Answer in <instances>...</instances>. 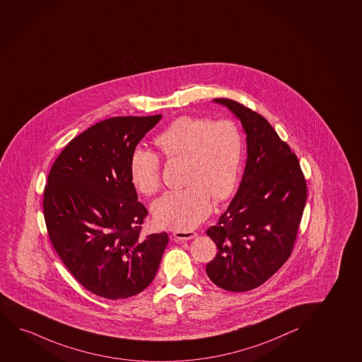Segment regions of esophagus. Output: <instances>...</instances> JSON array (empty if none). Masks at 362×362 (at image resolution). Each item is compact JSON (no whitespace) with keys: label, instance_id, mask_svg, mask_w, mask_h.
I'll return each mask as SVG.
<instances>
[{"label":"esophagus","instance_id":"esophagus-1","mask_svg":"<svg viewBox=\"0 0 362 362\" xmlns=\"http://www.w3.org/2000/svg\"><path fill=\"white\" fill-rule=\"evenodd\" d=\"M174 236L180 241H186V240H192L196 238L197 233L192 230H177V231H175Z\"/></svg>","mask_w":362,"mask_h":362}]
</instances>
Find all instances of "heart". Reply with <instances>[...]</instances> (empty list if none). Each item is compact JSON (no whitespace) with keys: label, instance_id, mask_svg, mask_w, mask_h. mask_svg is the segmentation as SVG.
Listing matches in <instances>:
<instances>
[{"label":"heart","instance_id":"heart-1","mask_svg":"<svg viewBox=\"0 0 362 362\" xmlns=\"http://www.w3.org/2000/svg\"><path fill=\"white\" fill-rule=\"evenodd\" d=\"M168 160H185L188 187L165 193L151 211L163 228L191 230L211 214V197L224 201L238 185L245 142L230 119L182 116L156 138ZM161 163L156 153L136 148L129 160V179L138 192L151 196L160 188Z\"/></svg>","mask_w":362,"mask_h":362}]
</instances>
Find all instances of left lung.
Listing matches in <instances>:
<instances>
[{"label": "left lung", "instance_id": "obj_1", "mask_svg": "<svg viewBox=\"0 0 362 362\" xmlns=\"http://www.w3.org/2000/svg\"><path fill=\"white\" fill-rule=\"evenodd\" d=\"M214 101L241 121L247 160L236 196L206 230L218 253L206 270L219 288L243 293L288 261L306 204V180L296 154L262 115L231 99Z\"/></svg>", "mask_w": 362, "mask_h": 362}]
</instances>
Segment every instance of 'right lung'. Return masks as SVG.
Returning <instances> with one entry per match:
<instances>
[{
  "label": "right lung",
  "mask_w": 362,
  "mask_h": 362,
  "mask_svg": "<svg viewBox=\"0 0 362 362\" xmlns=\"http://www.w3.org/2000/svg\"><path fill=\"white\" fill-rule=\"evenodd\" d=\"M160 119L98 122L64 146L47 176L42 208L51 243L79 284L101 298L143 291L169 243L166 233L141 236L148 211L129 179L132 151Z\"/></svg>",
  "instance_id": "1"
}]
</instances>
